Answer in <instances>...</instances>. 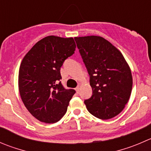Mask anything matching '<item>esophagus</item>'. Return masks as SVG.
Wrapping results in <instances>:
<instances>
[{"label": "esophagus", "mask_w": 151, "mask_h": 151, "mask_svg": "<svg viewBox=\"0 0 151 151\" xmlns=\"http://www.w3.org/2000/svg\"><path fill=\"white\" fill-rule=\"evenodd\" d=\"M75 90H76V91H77V93H79V91H80V87H79V86H77V87L75 88Z\"/></svg>", "instance_id": "esophagus-1"}]
</instances>
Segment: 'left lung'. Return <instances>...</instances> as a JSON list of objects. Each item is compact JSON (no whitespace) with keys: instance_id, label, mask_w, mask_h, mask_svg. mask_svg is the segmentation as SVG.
Returning <instances> with one entry per match:
<instances>
[{"instance_id":"8db88e82","label":"left lung","mask_w":151,"mask_h":151,"mask_svg":"<svg viewBox=\"0 0 151 151\" xmlns=\"http://www.w3.org/2000/svg\"><path fill=\"white\" fill-rule=\"evenodd\" d=\"M88 74L93 93L85 100L88 111L100 119L118 115L129 100L133 78L122 54L100 36L74 37Z\"/></svg>"}]
</instances>
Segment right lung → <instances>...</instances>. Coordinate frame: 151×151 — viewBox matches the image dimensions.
Returning <instances> with one entry per match:
<instances>
[{
	"instance_id": "right-lung-1",
	"label": "right lung",
	"mask_w": 151,
	"mask_h": 151,
	"mask_svg": "<svg viewBox=\"0 0 151 151\" xmlns=\"http://www.w3.org/2000/svg\"><path fill=\"white\" fill-rule=\"evenodd\" d=\"M73 37L50 35L39 40L20 63V97L31 114L45 123H55L65 115L74 89H65L59 80L60 68L75 51Z\"/></svg>"
}]
</instances>
